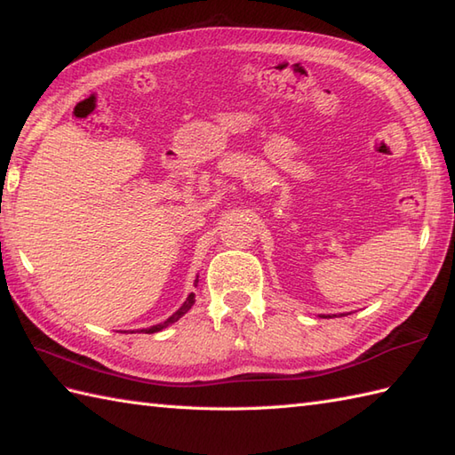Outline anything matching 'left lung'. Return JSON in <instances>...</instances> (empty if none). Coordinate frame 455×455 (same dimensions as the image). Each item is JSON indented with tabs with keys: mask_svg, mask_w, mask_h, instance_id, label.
<instances>
[{
	"mask_svg": "<svg viewBox=\"0 0 455 455\" xmlns=\"http://www.w3.org/2000/svg\"><path fill=\"white\" fill-rule=\"evenodd\" d=\"M321 317H327V315H321ZM329 317H331V315H329Z\"/></svg>",
	"mask_w": 455,
	"mask_h": 455,
	"instance_id": "8db88e82",
	"label": "left lung"
}]
</instances>
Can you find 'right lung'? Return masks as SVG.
Here are the masks:
<instances>
[{
	"instance_id": "obj_1",
	"label": "right lung",
	"mask_w": 455,
	"mask_h": 455,
	"mask_svg": "<svg viewBox=\"0 0 455 455\" xmlns=\"http://www.w3.org/2000/svg\"><path fill=\"white\" fill-rule=\"evenodd\" d=\"M196 282H198V278L195 280V284H196ZM195 306V294H188V298L185 299V304L183 306H180L175 313H173V315H171L169 319H165L164 323H157V325H154V327H149V329H144V332H148V335H151V332H157V331H161V329H165V327H169L171 325V323H175V321H179L180 317H183L185 315V313L190 309V307H193Z\"/></svg>"
}]
</instances>
